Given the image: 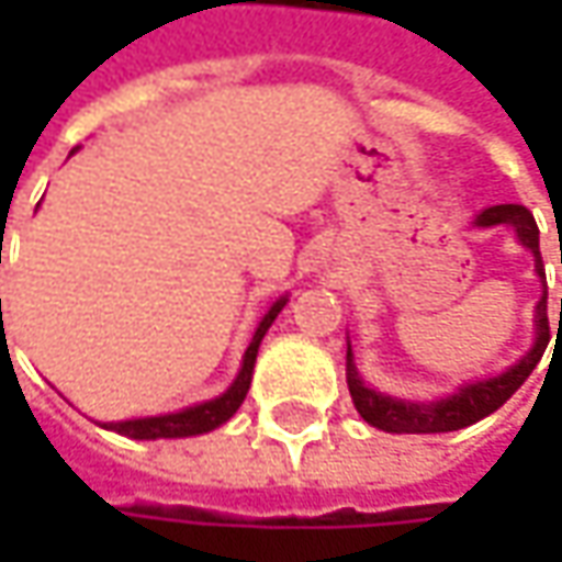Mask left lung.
Segmentation results:
<instances>
[{
  "instance_id": "left-lung-1",
  "label": "left lung",
  "mask_w": 562,
  "mask_h": 562,
  "mask_svg": "<svg viewBox=\"0 0 562 562\" xmlns=\"http://www.w3.org/2000/svg\"><path fill=\"white\" fill-rule=\"evenodd\" d=\"M507 225L516 231V240L535 256V274L541 278V300L535 303V344L529 347L526 357H519L507 372L479 381H465L453 394L441 400H400L391 394H381L375 387H369L362 375L357 372L353 362V347L347 340V387L353 406L362 419L372 428L391 431V435H438V431H460L465 425H475L479 419L491 416L494 409H501L531 375V369L538 366V359L544 357L548 340H551V325H548V281H544V262H541V249H538V225L531 218L526 205L504 203L491 205L485 212L475 215L472 227H497ZM562 262V256H560ZM560 325H562V300H560Z\"/></svg>"
}]
</instances>
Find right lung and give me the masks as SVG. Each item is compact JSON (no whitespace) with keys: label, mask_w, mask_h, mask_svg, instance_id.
Instances as JSON below:
<instances>
[{"label":"right lung","mask_w":562,"mask_h":562,"mask_svg":"<svg viewBox=\"0 0 562 562\" xmlns=\"http://www.w3.org/2000/svg\"><path fill=\"white\" fill-rule=\"evenodd\" d=\"M288 306V293L278 296L269 306V313L262 315V322L256 325V335L249 340L247 353H244V366L237 378L231 381L225 394H218L215 400H205L196 406H187L178 413H165V416H143V419H124V422H102V428L109 431H119L124 438H134V441H159V438H193V435H205V431H215L218 425H225L247 397L249 381H252V366H256V353H259V344L271 328V322L278 318V313Z\"/></svg>","instance_id":"obj_1"}]
</instances>
